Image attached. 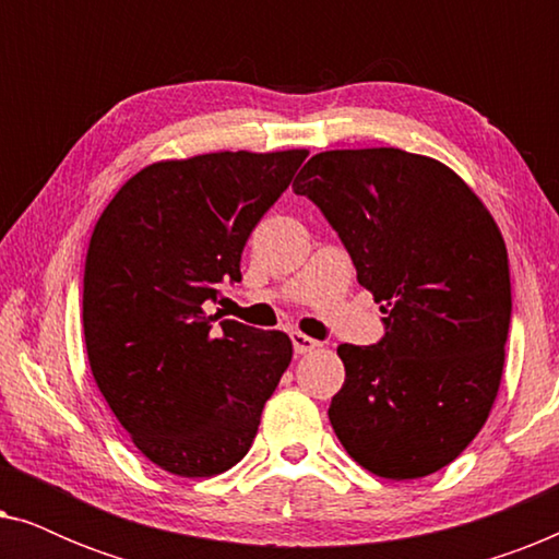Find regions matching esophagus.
Instances as JSON below:
<instances>
[{
  "label": "esophagus",
  "instance_id": "34e87169",
  "mask_svg": "<svg viewBox=\"0 0 559 559\" xmlns=\"http://www.w3.org/2000/svg\"><path fill=\"white\" fill-rule=\"evenodd\" d=\"M289 338H293V348H295V354H310V350H316L320 343L316 341V338H310V335H305V333H293L289 335Z\"/></svg>",
  "mask_w": 559,
  "mask_h": 559
}]
</instances>
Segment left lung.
I'll use <instances>...</instances> for the list:
<instances>
[{"label": "left lung", "instance_id": "8db88e82", "mask_svg": "<svg viewBox=\"0 0 559 559\" xmlns=\"http://www.w3.org/2000/svg\"><path fill=\"white\" fill-rule=\"evenodd\" d=\"M341 236L384 338L338 346L346 381L331 425L381 478L445 468L493 407L511 323L509 257L478 195L438 159L394 147L331 150L293 182Z\"/></svg>", "mask_w": 559, "mask_h": 559}]
</instances>
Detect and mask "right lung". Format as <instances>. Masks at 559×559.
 I'll return each instance as SVG.
<instances>
[{"label": "right lung", "mask_w": 559, "mask_h": 559, "mask_svg": "<svg viewBox=\"0 0 559 559\" xmlns=\"http://www.w3.org/2000/svg\"><path fill=\"white\" fill-rule=\"evenodd\" d=\"M305 150L211 152L129 178L91 234L83 274L88 364L144 457L182 478L249 453L293 361L282 331L205 316L241 282L251 228L293 182Z\"/></svg>", "instance_id": "add662e5"}]
</instances>
